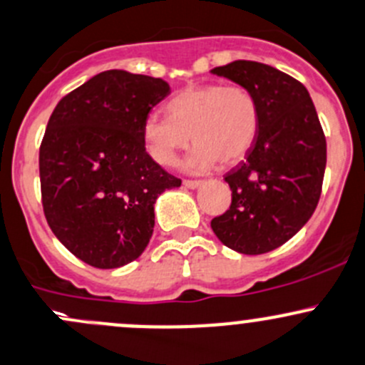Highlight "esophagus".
Segmentation results:
<instances>
[{
    "instance_id": "34e87169",
    "label": "esophagus",
    "mask_w": 365,
    "mask_h": 365,
    "mask_svg": "<svg viewBox=\"0 0 365 365\" xmlns=\"http://www.w3.org/2000/svg\"><path fill=\"white\" fill-rule=\"evenodd\" d=\"M182 184L186 187H190V190H195V187L202 186V181H197V179H184Z\"/></svg>"
}]
</instances>
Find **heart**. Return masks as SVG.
<instances>
[{"instance_id":"1","label":"heart","mask_w":365,"mask_h":365,"mask_svg":"<svg viewBox=\"0 0 365 365\" xmlns=\"http://www.w3.org/2000/svg\"><path fill=\"white\" fill-rule=\"evenodd\" d=\"M168 118L149 115L143 140L154 161L172 167L191 142L184 167L204 172L236 165L250 153L261 129V106L247 86L218 83L187 86L167 104Z\"/></svg>"}]
</instances>
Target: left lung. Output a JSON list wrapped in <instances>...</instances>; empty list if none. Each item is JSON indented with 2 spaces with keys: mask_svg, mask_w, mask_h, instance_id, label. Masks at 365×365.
<instances>
[{
  "mask_svg": "<svg viewBox=\"0 0 365 365\" xmlns=\"http://www.w3.org/2000/svg\"><path fill=\"white\" fill-rule=\"evenodd\" d=\"M211 72L247 86L261 106L254 147L225 175L230 207L211 220V229L240 254H266L291 240L319 202L327 167L323 128L305 86L272 65L236 60Z\"/></svg>",
  "mask_w": 365,
  "mask_h": 365,
  "instance_id": "obj_1",
  "label": "left lung"
}]
</instances>
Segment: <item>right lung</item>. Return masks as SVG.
Segmentation results:
<instances>
[{
  "instance_id": "obj_1",
  "label": "right lung",
  "mask_w": 365,
  "mask_h": 365,
  "mask_svg": "<svg viewBox=\"0 0 365 365\" xmlns=\"http://www.w3.org/2000/svg\"><path fill=\"white\" fill-rule=\"evenodd\" d=\"M168 93L163 79L113 68L61 97L49 117L38 150L42 207L60 243L93 268L138 259L156 198L181 186L143 140V122Z\"/></svg>"
}]
</instances>
